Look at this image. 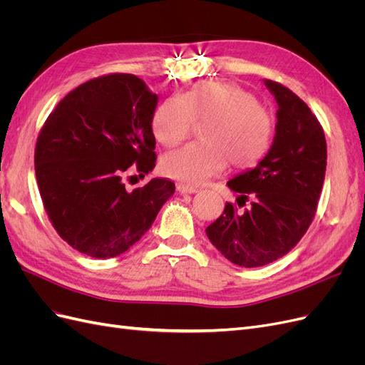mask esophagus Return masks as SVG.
Here are the masks:
<instances>
[{
    "mask_svg": "<svg viewBox=\"0 0 365 365\" xmlns=\"http://www.w3.org/2000/svg\"><path fill=\"white\" fill-rule=\"evenodd\" d=\"M176 190H178L180 193H197V189H195V187H190V185H185V184H176Z\"/></svg>",
    "mask_w": 365,
    "mask_h": 365,
    "instance_id": "esophagus-1",
    "label": "esophagus"
}]
</instances>
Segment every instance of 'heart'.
Here are the masks:
<instances>
[{
  "mask_svg": "<svg viewBox=\"0 0 365 365\" xmlns=\"http://www.w3.org/2000/svg\"><path fill=\"white\" fill-rule=\"evenodd\" d=\"M195 121H208L204 143H190L161 160V172L175 181L201 185L228 163L236 170L252 169L271 148L272 115L233 82L205 81L182 96L168 97L152 115V132L163 146L172 148L190 134Z\"/></svg>",
  "mask_w": 365,
  "mask_h": 365,
  "instance_id": "1",
  "label": "heart"
}]
</instances>
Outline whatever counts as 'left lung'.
Instances as JSON below:
<instances>
[{"label": "left lung", "instance_id": "8db88e82", "mask_svg": "<svg viewBox=\"0 0 365 365\" xmlns=\"http://www.w3.org/2000/svg\"><path fill=\"white\" fill-rule=\"evenodd\" d=\"M275 102L277 123L272 145L254 169L227 185L239 193L237 205L224 213L205 233L230 262L257 268L288 254L304 236L317 212L326 175L327 146L319 121L289 88L263 81Z\"/></svg>", "mask_w": 365, "mask_h": 365}]
</instances>
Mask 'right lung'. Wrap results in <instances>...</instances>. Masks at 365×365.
Segmentation results:
<instances>
[{
    "instance_id": "add662e5",
    "label": "right lung",
    "mask_w": 365,
    "mask_h": 365,
    "mask_svg": "<svg viewBox=\"0 0 365 365\" xmlns=\"http://www.w3.org/2000/svg\"><path fill=\"white\" fill-rule=\"evenodd\" d=\"M158 96L134 74H108L65 96L43 123L35 149L42 204L58 235L79 252L115 257L146 233L175 184L153 178L132 192L134 165L155 168L152 115Z\"/></svg>"
}]
</instances>
